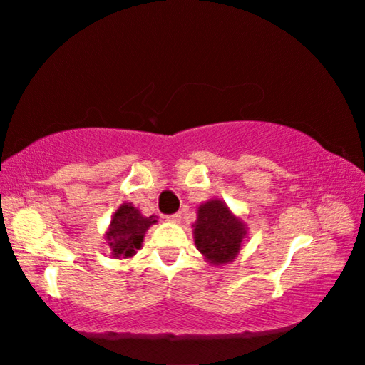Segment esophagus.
I'll use <instances>...</instances> for the list:
<instances>
[{
  "label": "esophagus",
  "instance_id": "esophagus-1",
  "mask_svg": "<svg viewBox=\"0 0 365 365\" xmlns=\"http://www.w3.org/2000/svg\"><path fill=\"white\" fill-rule=\"evenodd\" d=\"M168 220L172 222V224H178V222L182 220V214L177 212V214H172V215H168Z\"/></svg>",
  "mask_w": 365,
  "mask_h": 365
}]
</instances>
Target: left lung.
Returning a JSON list of instances; mask_svg holds the SVG:
<instances>
[{"label": "left lung", "instance_id": "left-lung-1", "mask_svg": "<svg viewBox=\"0 0 365 365\" xmlns=\"http://www.w3.org/2000/svg\"><path fill=\"white\" fill-rule=\"evenodd\" d=\"M248 225L235 215L225 201L212 197L201 202L193 224L196 250L211 265H225L238 257Z\"/></svg>", "mask_w": 365, "mask_h": 365}]
</instances>
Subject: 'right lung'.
<instances>
[{
    "instance_id": "right-lung-1",
    "label": "right lung",
    "mask_w": 365,
    "mask_h": 365,
    "mask_svg": "<svg viewBox=\"0 0 365 365\" xmlns=\"http://www.w3.org/2000/svg\"><path fill=\"white\" fill-rule=\"evenodd\" d=\"M158 222L156 215L146 217L132 202H123L110 217L104 233L110 256L114 259H130L141 248L148 228Z\"/></svg>"
}]
</instances>
